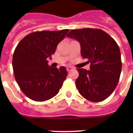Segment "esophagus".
Segmentation results:
<instances>
[{"mask_svg": "<svg viewBox=\"0 0 133 133\" xmlns=\"http://www.w3.org/2000/svg\"><path fill=\"white\" fill-rule=\"evenodd\" d=\"M66 69H67V71H68V72H70V71L72 70L73 68H72V67H70V66H69V67H67Z\"/></svg>", "mask_w": 133, "mask_h": 133, "instance_id": "obj_1", "label": "esophagus"}]
</instances>
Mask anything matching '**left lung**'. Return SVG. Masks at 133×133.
<instances>
[{"mask_svg":"<svg viewBox=\"0 0 133 133\" xmlns=\"http://www.w3.org/2000/svg\"><path fill=\"white\" fill-rule=\"evenodd\" d=\"M68 37L78 41L81 54L90 63V70L77 69L76 86L82 97L92 102L107 99L116 88L122 71L121 52L116 41L99 29L70 31Z\"/></svg>","mask_w":133,"mask_h":133,"instance_id":"8db88e82","label":"left lung"}]
</instances>
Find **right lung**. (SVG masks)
Segmentation results:
<instances>
[{
    "label": "right lung",
    "mask_w": 133,
    "mask_h": 133,
    "mask_svg": "<svg viewBox=\"0 0 133 133\" xmlns=\"http://www.w3.org/2000/svg\"><path fill=\"white\" fill-rule=\"evenodd\" d=\"M68 31L32 32L16 46L12 59L15 79L22 92L33 101L51 99L62 87L68 75L66 69L49 66L48 60Z\"/></svg>",
    "instance_id": "right-lung-1"
}]
</instances>
